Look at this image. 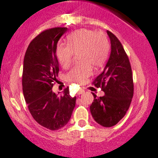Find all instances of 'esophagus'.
I'll return each mask as SVG.
<instances>
[{"instance_id": "34e87169", "label": "esophagus", "mask_w": 158, "mask_h": 158, "mask_svg": "<svg viewBox=\"0 0 158 158\" xmlns=\"http://www.w3.org/2000/svg\"><path fill=\"white\" fill-rule=\"evenodd\" d=\"M85 92V91L83 90V89H80V90L78 91V94H83V93H84Z\"/></svg>"}]
</instances>
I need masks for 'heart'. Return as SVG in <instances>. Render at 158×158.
<instances>
[{
	"label": "heart",
	"mask_w": 158,
	"mask_h": 158,
	"mask_svg": "<svg viewBox=\"0 0 158 158\" xmlns=\"http://www.w3.org/2000/svg\"><path fill=\"white\" fill-rule=\"evenodd\" d=\"M109 49L108 37L104 33L81 28L67 36V44H58L56 55L62 67H67L72 63L75 55L80 54L79 60L84 63L72 68L67 73V78L81 84L91 75V65L99 67L106 62Z\"/></svg>",
	"instance_id": "b5f03b06"
}]
</instances>
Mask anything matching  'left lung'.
Masks as SVG:
<instances>
[{
    "mask_svg": "<svg viewBox=\"0 0 158 158\" xmlns=\"http://www.w3.org/2000/svg\"><path fill=\"white\" fill-rule=\"evenodd\" d=\"M111 43V52L106 67L92 84L105 92L97 97L90 106L91 114L102 127L116 125L125 116L133 97V73L129 58L120 41L110 31H107Z\"/></svg>",
    "mask_w": 158,
    "mask_h": 158,
    "instance_id": "left-lung-1",
    "label": "left lung"
}]
</instances>
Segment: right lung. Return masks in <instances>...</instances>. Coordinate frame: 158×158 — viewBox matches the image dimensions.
I'll return each instance as SVG.
<instances>
[{
	"instance_id": "obj_1",
	"label": "right lung",
	"mask_w": 158,
	"mask_h": 158,
	"mask_svg": "<svg viewBox=\"0 0 158 158\" xmlns=\"http://www.w3.org/2000/svg\"><path fill=\"white\" fill-rule=\"evenodd\" d=\"M67 30L56 27L41 32L30 42L23 61V91L28 110L37 123L50 130L68 123L76 103L69 87L61 95L52 91L59 71L57 43Z\"/></svg>"
}]
</instances>
